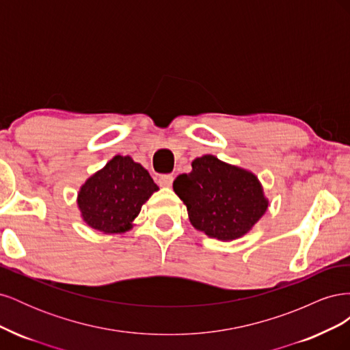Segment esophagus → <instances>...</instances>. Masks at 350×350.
<instances>
[{
	"instance_id": "esophagus-1",
	"label": "esophagus",
	"mask_w": 350,
	"mask_h": 350,
	"mask_svg": "<svg viewBox=\"0 0 350 350\" xmlns=\"http://www.w3.org/2000/svg\"><path fill=\"white\" fill-rule=\"evenodd\" d=\"M172 183H174V176H172V175H162V176H159V185H161V187L169 188V187L172 185Z\"/></svg>"
}]
</instances>
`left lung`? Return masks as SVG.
<instances>
[{
    "mask_svg": "<svg viewBox=\"0 0 350 350\" xmlns=\"http://www.w3.org/2000/svg\"><path fill=\"white\" fill-rule=\"evenodd\" d=\"M191 166V172L174 181V191L187 206L191 225L225 242L247 235L269 208L257 175L213 154L196 157Z\"/></svg>",
    "mask_w": 350,
    "mask_h": 350,
    "instance_id": "8db88e82",
    "label": "left lung"
}]
</instances>
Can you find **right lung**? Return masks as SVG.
Wrapping results in <instances>:
<instances>
[{
	"label": "right lung",
	"instance_id": "add662e5",
	"mask_svg": "<svg viewBox=\"0 0 350 350\" xmlns=\"http://www.w3.org/2000/svg\"><path fill=\"white\" fill-rule=\"evenodd\" d=\"M156 191L159 187L147 169L131 156L116 154L80 187V217L105 235H122L133 229L142 206Z\"/></svg>",
	"mask_w": 350,
	"mask_h": 350
}]
</instances>
